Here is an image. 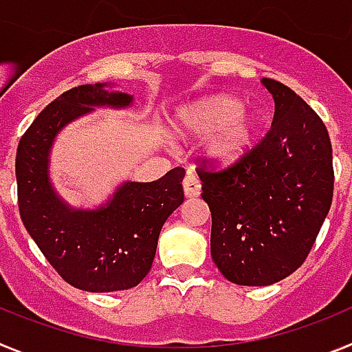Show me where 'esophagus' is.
<instances>
[{
    "label": "esophagus",
    "mask_w": 352,
    "mask_h": 352,
    "mask_svg": "<svg viewBox=\"0 0 352 352\" xmlns=\"http://www.w3.org/2000/svg\"><path fill=\"white\" fill-rule=\"evenodd\" d=\"M183 190L186 197H197L201 194V182L194 173H188L183 179Z\"/></svg>",
    "instance_id": "esophagus-1"
}]
</instances>
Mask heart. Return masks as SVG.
I'll return each mask as SVG.
<instances>
[{"mask_svg": "<svg viewBox=\"0 0 352 352\" xmlns=\"http://www.w3.org/2000/svg\"><path fill=\"white\" fill-rule=\"evenodd\" d=\"M174 130L182 135H206V151L219 162H232L247 151L256 133V120L234 96H211L179 107Z\"/></svg>", "mask_w": 352, "mask_h": 352, "instance_id": "obj_1", "label": "heart"}]
</instances>
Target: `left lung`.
I'll return each mask as SVG.
<instances>
[{
	"instance_id": "left-lung-1",
	"label": "left lung",
	"mask_w": 352,
	"mask_h": 352,
	"mask_svg": "<svg viewBox=\"0 0 352 352\" xmlns=\"http://www.w3.org/2000/svg\"><path fill=\"white\" fill-rule=\"evenodd\" d=\"M263 84L275 100L272 129L231 166L203 158L197 167L211 211V257L238 285H272L296 272L333 199L326 125L285 84Z\"/></svg>"
}]
</instances>
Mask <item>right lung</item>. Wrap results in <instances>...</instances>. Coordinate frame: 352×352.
Masks as SVG:
<instances>
[{
	"mask_svg": "<svg viewBox=\"0 0 352 352\" xmlns=\"http://www.w3.org/2000/svg\"><path fill=\"white\" fill-rule=\"evenodd\" d=\"M126 93L82 84L61 93L23 133L15 157L19 213L45 259L70 285L89 292L135 287L151 270L167 217L183 203V167L151 183L126 182L107 206L79 211L65 206L47 178L56 133L93 105L125 107Z\"/></svg>",
	"mask_w": 352,
	"mask_h": 352,
	"instance_id": "right-lung-1",
	"label": "right lung"
}]
</instances>
